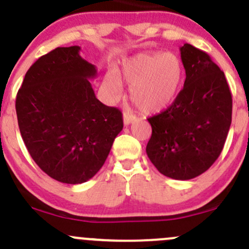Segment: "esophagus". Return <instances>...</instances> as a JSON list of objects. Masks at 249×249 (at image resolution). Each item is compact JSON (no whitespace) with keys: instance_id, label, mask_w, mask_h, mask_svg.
Returning a JSON list of instances; mask_svg holds the SVG:
<instances>
[{"instance_id":"obj_1","label":"esophagus","mask_w":249,"mask_h":249,"mask_svg":"<svg viewBox=\"0 0 249 249\" xmlns=\"http://www.w3.org/2000/svg\"><path fill=\"white\" fill-rule=\"evenodd\" d=\"M123 120H124L125 125H130L135 120V115L129 114V113H124L123 114Z\"/></svg>"}]
</instances>
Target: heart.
<instances>
[{
  "label": "heart",
  "mask_w": 249,
  "mask_h": 249,
  "mask_svg": "<svg viewBox=\"0 0 249 249\" xmlns=\"http://www.w3.org/2000/svg\"><path fill=\"white\" fill-rule=\"evenodd\" d=\"M123 77L129 87L135 108L143 114H157L167 109L177 100L185 78L184 64L172 53L139 54L123 64ZM110 96L118 99L122 83L109 73Z\"/></svg>",
  "instance_id": "b5f03b06"
}]
</instances>
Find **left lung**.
Segmentation results:
<instances>
[{
	"instance_id": "8db88e82",
	"label": "left lung",
	"mask_w": 249,
	"mask_h": 249,
	"mask_svg": "<svg viewBox=\"0 0 249 249\" xmlns=\"http://www.w3.org/2000/svg\"><path fill=\"white\" fill-rule=\"evenodd\" d=\"M184 87L164 112L148 118V158L158 171L188 180L207 171L224 147L231 124L232 97L224 72L192 44L180 47Z\"/></svg>"
}]
</instances>
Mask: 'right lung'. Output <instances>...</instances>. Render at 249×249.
<instances>
[{"label": "right lung", "mask_w": 249, "mask_h": 249, "mask_svg": "<svg viewBox=\"0 0 249 249\" xmlns=\"http://www.w3.org/2000/svg\"><path fill=\"white\" fill-rule=\"evenodd\" d=\"M80 47H59L26 72L17 94L20 134L30 155L49 177L80 184L106 161L123 130L122 112L95 96L96 67Z\"/></svg>", "instance_id": "obj_1"}]
</instances>
